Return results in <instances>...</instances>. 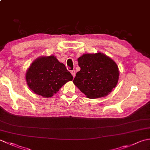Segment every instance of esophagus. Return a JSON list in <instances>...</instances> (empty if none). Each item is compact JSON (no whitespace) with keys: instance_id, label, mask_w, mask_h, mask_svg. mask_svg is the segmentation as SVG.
<instances>
[{"instance_id":"esophagus-1","label":"esophagus","mask_w":150,"mask_h":150,"mask_svg":"<svg viewBox=\"0 0 150 150\" xmlns=\"http://www.w3.org/2000/svg\"><path fill=\"white\" fill-rule=\"evenodd\" d=\"M71 75H73V77H75V74H76L75 70H71Z\"/></svg>"}]
</instances>
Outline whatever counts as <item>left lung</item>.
<instances>
[{"label":"left lung","instance_id":"8db88e82","mask_svg":"<svg viewBox=\"0 0 150 150\" xmlns=\"http://www.w3.org/2000/svg\"><path fill=\"white\" fill-rule=\"evenodd\" d=\"M81 70L73 83L90 98L106 96L116 86L119 71L117 65L104 54H84L78 59Z\"/></svg>","mask_w":150,"mask_h":150}]
</instances>
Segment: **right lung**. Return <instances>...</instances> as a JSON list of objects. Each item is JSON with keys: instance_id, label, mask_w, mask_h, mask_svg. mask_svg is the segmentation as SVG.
Returning <instances> with one entry per match:
<instances>
[{"instance_id": "1", "label": "right lung", "mask_w": 150, "mask_h": 150, "mask_svg": "<svg viewBox=\"0 0 150 150\" xmlns=\"http://www.w3.org/2000/svg\"><path fill=\"white\" fill-rule=\"evenodd\" d=\"M73 78L65 65L53 55L35 60L26 75L28 86L34 93L44 97H52Z\"/></svg>"}]
</instances>
